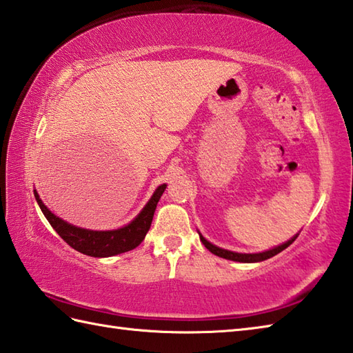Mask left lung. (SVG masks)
<instances>
[{
  "instance_id": "obj_1",
  "label": "left lung",
  "mask_w": 353,
  "mask_h": 353,
  "mask_svg": "<svg viewBox=\"0 0 353 353\" xmlns=\"http://www.w3.org/2000/svg\"><path fill=\"white\" fill-rule=\"evenodd\" d=\"M199 235H200V241L205 244L206 249L209 252H212L214 254H216V256L224 258V259H230V261H236V262H261V261H265L268 258H273L274 254L281 253L282 250L287 249L290 244L294 243V239L297 238L299 234L296 236H292L291 239H288L287 243H283L281 245H276V247H273V249L265 250V252H261V253H236V252H230V250H226V249H221V247H216L212 243H209L208 239L200 234V232H199Z\"/></svg>"
}]
</instances>
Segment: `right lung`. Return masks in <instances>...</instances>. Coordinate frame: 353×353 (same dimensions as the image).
<instances>
[{
  "mask_svg": "<svg viewBox=\"0 0 353 353\" xmlns=\"http://www.w3.org/2000/svg\"><path fill=\"white\" fill-rule=\"evenodd\" d=\"M165 188H167L165 183L157 186L152 199H150L147 201V205L142 208V211L134 216L129 224L114 230H91L74 226V224L66 223L65 220L59 219V216L52 214L50 209L43 205V201L41 200L36 190L34 197L37 205L41 208V211L45 215V219L48 220L52 229H54L59 236H61L65 243H68L74 250L88 254V256L108 258L114 256V254L137 249L142 243V239L145 238L150 226H152L157 201H159Z\"/></svg>",
  "mask_w": 353,
  "mask_h": 353,
  "instance_id": "1",
  "label": "right lung"
}]
</instances>
